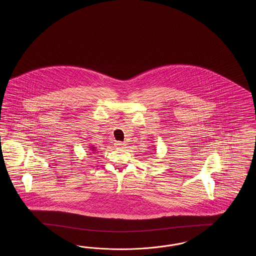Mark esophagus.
<instances>
[{
  "mask_svg": "<svg viewBox=\"0 0 256 256\" xmlns=\"http://www.w3.org/2000/svg\"><path fill=\"white\" fill-rule=\"evenodd\" d=\"M114 146H116V148H124V146H126V144H124V142H116Z\"/></svg>",
  "mask_w": 256,
  "mask_h": 256,
  "instance_id": "obj_1",
  "label": "esophagus"
}]
</instances>
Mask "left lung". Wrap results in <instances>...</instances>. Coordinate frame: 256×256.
<instances>
[{
  "mask_svg": "<svg viewBox=\"0 0 256 256\" xmlns=\"http://www.w3.org/2000/svg\"><path fill=\"white\" fill-rule=\"evenodd\" d=\"M152 154H153V153H152Z\"/></svg>",
  "mask_w": 256,
  "mask_h": 256,
  "instance_id": "1",
  "label": "left lung"
}]
</instances>
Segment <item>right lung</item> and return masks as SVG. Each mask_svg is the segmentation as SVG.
Instances as JSON below:
<instances>
[{"instance_id": "1", "label": "right lung", "mask_w": 256, "mask_h": 256, "mask_svg": "<svg viewBox=\"0 0 256 256\" xmlns=\"http://www.w3.org/2000/svg\"><path fill=\"white\" fill-rule=\"evenodd\" d=\"M90 146L89 148H90V150H91L92 152H94V151L96 150V148L94 146Z\"/></svg>"}]
</instances>
